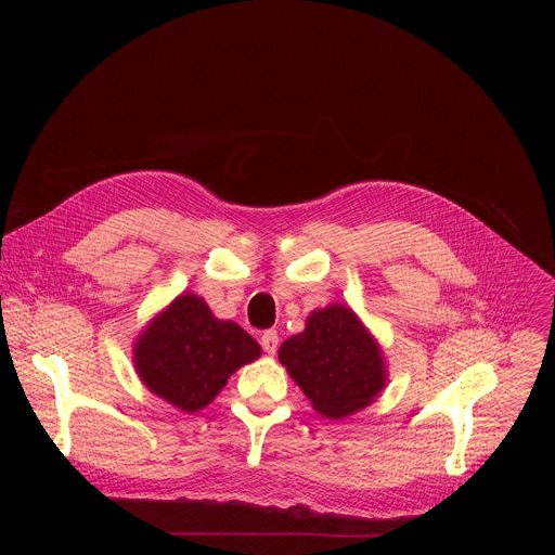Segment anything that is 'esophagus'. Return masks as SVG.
Here are the masks:
<instances>
[{
    "label": "esophagus",
    "mask_w": 555,
    "mask_h": 555,
    "mask_svg": "<svg viewBox=\"0 0 555 555\" xmlns=\"http://www.w3.org/2000/svg\"><path fill=\"white\" fill-rule=\"evenodd\" d=\"M261 347H263V351H266V353L274 356V353H276V349H279V334H276L274 330L263 332V336H261Z\"/></svg>",
    "instance_id": "34e87169"
}]
</instances>
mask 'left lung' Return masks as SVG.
Returning a JSON list of instances; mask_svg holds the SVG:
<instances>
[{
	"label": "left lung",
	"mask_w": 555,
	"mask_h": 555,
	"mask_svg": "<svg viewBox=\"0 0 555 555\" xmlns=\"http://www.w3.org/2000/svg\"><path fill=\"white\" fill-rule=\"evenodd\" d=\"M279 360L313 409L330 420L364 409L384 386L375 340L343 305L313 311L305 332L281 345Z\"/></svg>",
	"instance_id": "left-lung-1"
}]
</instances>
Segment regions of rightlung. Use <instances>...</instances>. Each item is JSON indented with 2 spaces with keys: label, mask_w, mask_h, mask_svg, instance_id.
Instances as JSON below:
<instances>
[{
  "label": "right lung",
  "mask_w": 555,
  "mask_h": 555,
  "mask_svg": "<svg viewBox=\"0 0 555 555\" xmlns=\"http://www.w3.org/2000/svg\"><path fill=\"white\" fill-rule=\"evenodd\" d=\"M261 356L257 340L232 321H217L195 294H182L135 343L133 360L149 390L180 411L210 404L230 373Z\"/></svg>",
  "instance_id": "1"
}]
</instances>
